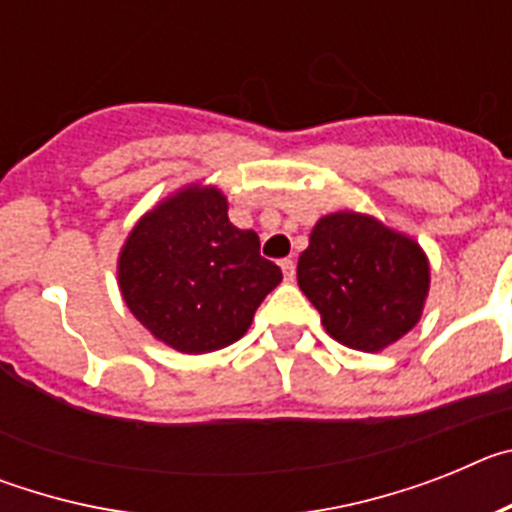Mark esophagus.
Here are the masks:
<instances>
[{
  "instance_id": "1",
  "label": "esophagus",
  "mask_w": 512,
  "mask_h": 512,
  "mask_svg": "<svg viewBox=\"0 0 512 512\" xmlns=\"http://www.w3.org/2000/svg\"><path fill=\"white\" fill-rule=\"evenodd\" d=\"M282 271H284V279H287V282H295V274H297V264H295V259H282Z\"/></svg>"
}]
</instances>
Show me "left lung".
Instances as JSON below:
<instances>
[{
    "label": "left lung",
    "instance_id": "1",
    "mask_svg": "<svg viewBox=\"0 0 512 512\" xmlns=\"http://www.w3.org/2000/svg\"><path fill=\"white\" fill-rule=\"evenodd\" d=\"M297 284L325 330L356 351H382L418 323L428 261L415 241L356 212L323 217L297 261Z\"/></svg>",
    "mask_w": 512,
    "mask_h": 512
}]
</instances>
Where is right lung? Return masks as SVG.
<instances>
[{"label":"right lung","instance_id":"obj_1","mask_svg":"<svg viewBox=\"0 0 512 512\" xmlns=\"http://www.w3.org/2000/svg\"><path fill=\"white\" fill-rule=\"evenodd\" d=\"M282 282L259 235L235 228L217 189L189 187L148 212L120 253V289L158 341L207 354L243 336Z\"/></svg>","mask_w":512,"mask_h":512}]
</instances>
